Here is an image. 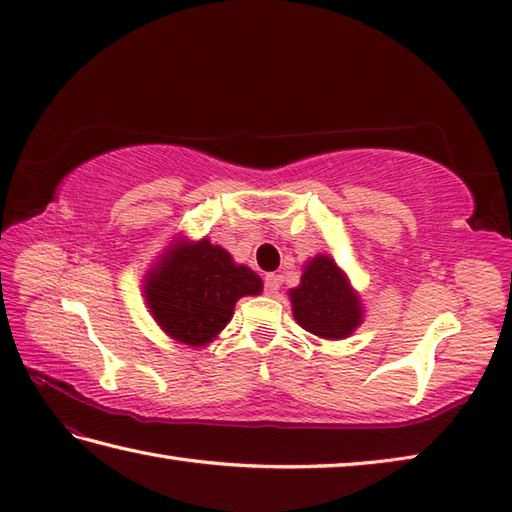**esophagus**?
I'll use <instances>...</instances> for the list:
<instances>
[{
  "label": "esophagus",
  "mask_w": 512,
  "mask_h": 512,
  "mask_svg": "<svg viewBox=\"0 0 512 512\" xmlns=\"http://www.w3.org/2000/svg\"><path fill=\"white\" fill-rule=\"evenodd\" d=\"M282 285V278L278 274H267L265 276V293L267 295H276L280 291Z\"/></svg>",
  "instance_id": "obj_1"
}]
</instances>
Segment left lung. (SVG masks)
<instances>
[{
	"mask_svg": "<svg viewBox=\"0 0 512 512\" xmlns=\"http://www.w3.org/2000/svg\"><path fill=\"white\" fill-rule=\"evenodd\" d=\"M293 317L304 331L324 339H344L361 322V306L333 258L315 256L298 289H291Z\"/></svg>",
	"mask_w": 512,
	"mask_h": 512,
	"instance_id": "left-lung-1",
	"label": "left lung"
}]
</instances>
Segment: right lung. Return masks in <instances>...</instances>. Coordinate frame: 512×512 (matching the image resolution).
I'll return each instance as SVG.
<instances>
[{
  "instance_id": "right-lung-1",
  "label": "right lung",
  "mask_w": 512,
  "mask_h": 512,
  "mask_svg": "<svg viewBox=\"0 0 512 512\" xmlns=\"http://www.w3.org/2000/svg\"><path fill=\"white\" fill-rule=\"evenodd\" d=\"M263 282L252 269L234 265L208 238L177 247L146 278V302L164 331L188 346H203L232 320L234 302L256 295Z\"/></svg>"
}]
</instances>
